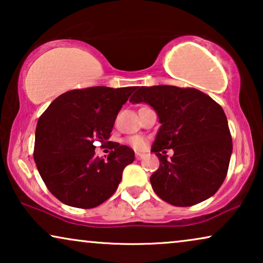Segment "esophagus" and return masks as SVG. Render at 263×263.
<instances>
[{"mask_svg": "<svg viewBox=\"0 0 263 263\" xmlns=\"http://www.w3.org/2000/svg\"><path fill=\"white\" fill-rule=\"evenodd\" d=\"M135 158H136V159H142V158H143V154L142 153H135Z\"/></svg>", "mask_w": 263, "mask_h": 263, "instance_id": "esophagus-1", "label": "esophagus"}]
</instances>
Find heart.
Here are the masks:
<instances>
[{
  "label": "heart",
  "instance_id": "obj_1",
  "mask_svg": "<svg viewBox=\"0 0 263 263\" xmlns=\"http://www.w3.org/2000/svg\"><path fill=\"white\" fill-rule=\"evenodd\" d=\"M128 143L135 149H143L146 146V141L142 136H132L128 139Z\"/></svg>",
  "mask_w": 263,
  "mask_h": 263
}]
</instances>
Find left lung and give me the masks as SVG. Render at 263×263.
Wrapping results in <instances>:
<instances>
[{"mask_svg": "<svg viewBox=\"0 0 263 263\" xmlns=\"http://www.w3.org/2000/svg\"><path fill=\"white\" fill-rule=\"evenodd\" d=\"M130 103H147L161 127L151 152L160 161L151 176L154 193L178 207L200 203L214 195L228 175L232 138L219 104L196 88L160 85L138 87ZM172 148L167 160L161 152Z\"/></svg>", "mask_w": 263, "mask_h": 263, "instance_id": "8db88e82", "label": "left lung"}]
</instances>
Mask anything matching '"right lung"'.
I'll list each match as a JSON object with an SVG mask.
<instances>
[{"instance_id":"1","label":"right lung","mask_w":263,"mask_h":263,"mask_svg":"<svg viewBox=\"0 0 263 263\" xmlns=\"http://www.w3.org/2000/svg\"><path fill=\"white\" fill-rule=\"evenodd\" d=\"M132 87L105 86L71 89L53 100L35 129L34 161L46 188L71 207L95 208L116 192L134 151L114 142L106 159L95 142L109 143L115 121Z\"/></svg>"}]
</instances>
